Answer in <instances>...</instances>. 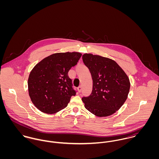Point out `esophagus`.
Listing matches in <instances>:
<instances>
[{
  "instance_id": "34e87169",
  "label": "esophagus",
  "mask_w": 159,
  "mask_h": 159,
  "mask_svg": "<svg viewBox=\"0 0 159 159\" xmlns=\"http://www.w3.org/2000/svg\"><path fill=\"white\" fill-rule=\"evenodd\" d=\"M78 91L80 92L81 90H82V87H81V86H80L78 88Z\"/></svg>"
}]
</instances>
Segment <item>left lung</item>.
Listing matches in <instances>:
<instances>
[{
	"mask_svg": "<svg viewBox=\"0 0 159 159\" xmlns=\"http://www.w3.org/2000/svg\"><path fill=\"white\" fill-rule=\"evenodd\" d=\"M82 57L93 81L91 95L82 98L84 107L100 117L115 113L127 98L130 88L128 76L110 58L91 53L84 54Z\"/></svg>",
	"mask_w": 159,
	"mask_h": 159,
	"instance_id": "8db88e82",
	"label": "left lung"
}]
</instances>
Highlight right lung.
<instances>
[{"label":"right lung","mask_w":159,"mask_h":159,"mask_svg":"<svg viewBox=\"0 0 159 159\" xmlns=\"http://www.w3.org/2000/svg\"><path fill=\"white\" fill-rule=\"evenodd\" d=\"M82 54L66 52L52 54L39 62L28 78V91L35 107L46 114H54L67 107L76 95L68 72L76 65Z\"/></svg>","instance_id":"1"}]
</instances>
